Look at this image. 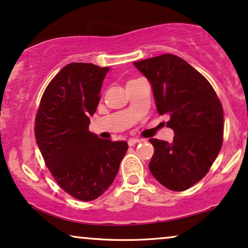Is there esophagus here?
I'll return each mask as SVG.
<instances>
[{"label": "esophagus", "mask_w": 248, "mask_h": 248, "mask_svg": "<svg viewBox=\"0 0 248 248\" xmlns=\"http://www.w3.org/2000/svg\"><path fill=\"white\" fill-rule=\"evenodd\" d=\"M140 140H138V138H130V140H128V145L129 146H134V145H136L137 143H140Z\"/></svg>", "instance_id": "obj_1"}]
</instances>
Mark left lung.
<instances>
[{
    "label": "left lung",
    "instance_id": "left-lung-1",
    "mask_svg": "<svg viewBox=\"0 0 248 248\" xmlns=\"http://www.w3.org/2000/svg\"><path fill=\"white\" fill-rule=\"evenodd\" d=\"M151 82L156 110L169 115L174 133L168 143L151 138L154 154L148 168L170 190H186L202 179L222 145L223 110L210 82L173 54L134 62Z\"/></svg>",
    "mask_w": 248,
    "mask_h": 248
}]
</instances>
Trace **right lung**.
<instances>
[{
  "instance_id": "add662e5",
  "label": "right lung",
  "mask_w": 248,
  "mask_h": 248,
  "mask_svg": "<svg viewBox=\"0 0 248 248\" xmlns=\"http://www.w3.org/2000/svg\"><path fill=\"white\" fill-rule=\"evenodd\" d=\"M110 68L69 63L52 79L36 115L35 136L48 170L62 189L90 202L108 189L128 150L124 140L88 130Z\"/></svg>"
}]
</instances>
